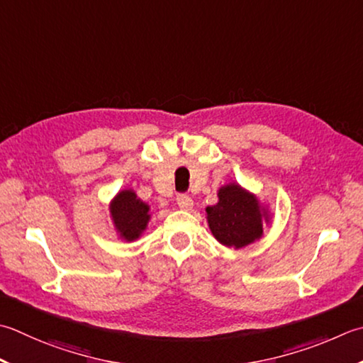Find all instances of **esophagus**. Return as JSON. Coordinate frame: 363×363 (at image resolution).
Wrapping results in <instances>:
<instances>
[{
  "label": "esophagus",
  "instance_id": "34e87169",
  "mask_svg": "<svg viewBox=\"0 0 363 363\" xmlns=\"http://www.w3.org/2000/svg\"><path fill=\"white\" fill-rule=\"evenodd\" d=\"M176 204L179 206V209H182V211H190L191 208H194V200H191V198L187 195H177Z\"/></svg>",
  "mask_w": 363,
  "mask_h": 363
}]
</instances>
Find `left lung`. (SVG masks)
Segmentation results:
<instances>
[{
  "label": "left lung",
  "mask_w": 363,
  "mask_h": 363,
  "mask_svg": "<svg viewBox=\"0 0 363 363\" xmlns=\"http://www.w3.org/2000/svg\"><path fill=\"white\" fill-rule=\"evenodd\" d=\"M218 201L206 208V222L220 244L244 248L262 238V230L272 223V212L266 201L238 182L217 190Z\"/></svg>",
  "instance_id": "1"
}]
</instances>
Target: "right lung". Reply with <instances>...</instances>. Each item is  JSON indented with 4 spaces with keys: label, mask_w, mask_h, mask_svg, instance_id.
Masks as SVG:
<instances>
[{
    "label": "right lung",
    "mask_w": 363,
    "mask_h": 363,
    "mask_svg": "<svg viewBox=\"0 0 363 363\" xmlns=\"http://www.w3.org/2000/svg\"><path fill=\"white\" fill-rule=\"evenodd\" d=\"M110 218L118 239L133 242L140 239L151 222V206L145 203L133 189H123L111 198Z\"/></svg>",
    "instance_id": "obj_1"
}]
</instances>
